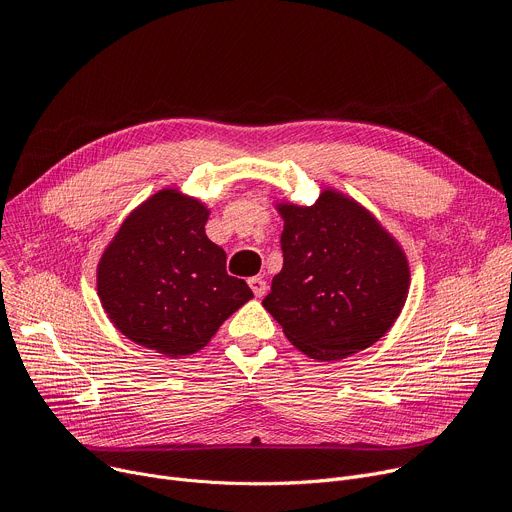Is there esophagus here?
Instances as JSON below:
<instances>
[{
  "mask_svg": "<svg viewBox=\"0 0 512 512\" xmlns=\"http://www.w3.org/2000/svg\"><path fill=\"white\" fill-rule=\"evenodd\" d=\"M249 287L253 289V294H255L257 298H263V296H265V289H267V283H265V279H261V277H251V279H249Z\"/></svg>",
  "mask_w": 512,
  "mask_h": 512,
  "instance_id": "esophagus-1",
  "label": "esophagus"
}]
</instances>
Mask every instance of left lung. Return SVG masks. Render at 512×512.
Wrapping results in <instances>:
<instances>
[{"mask_svg": "<svg viewBox=\"0 0 512 512\" xmlns=\"http://www.w3.org/2000/svg\"><path fill=\"white\" fill-rule=\"evenodd\" d=\"M283 267L263 308L316 360L375 344L397 320L409 267L395 239L354 200L324 190L316 204H279Z\"/></svg>", "mask_w": 512, "mask_h": 512, "instance_id": "8db88e82", "label": "left lung"}]
</instances>
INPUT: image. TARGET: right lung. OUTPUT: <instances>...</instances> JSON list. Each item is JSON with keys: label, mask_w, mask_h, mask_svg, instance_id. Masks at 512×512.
Listing matches in <instances>:
<instances>
[{"label": "right lung", "mask_w": 512, "mask_h": 512, "mask_svg": "<svg viewBox=\"0 0 512 512\" xmlns=\"http://www.w3.org/2000/svg\"><path fill=\"white\" fill-rule=\"evenodd\" d=\"M208 210L178 190H160L137 206L105 249L97 294L115 328L129 340L186 356L253 298L227 273V253L204 225Z\"/></svg>", "instance_id": "obj_1"}]
</instances>
